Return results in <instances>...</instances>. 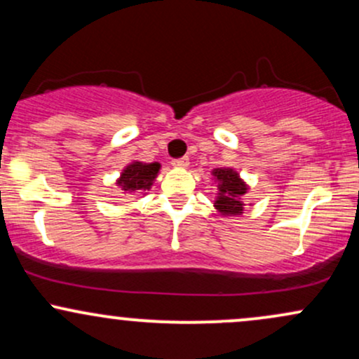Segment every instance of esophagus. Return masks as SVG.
I'll use <instances>...</instances> for the list:
<instances>
[{"label":"esophagus","mask_w":359,"mask_h":359,"mask_svg":"<svg viewBox=\"0 0 359 359\" xmlns=\"http://www.w3.org/2000/svg\"><path fill=\"white\" fill-rule=\"evenodd\" d=\"M172 165L177 167V168H187L189 167V158H187V156H182V158L172 160Z\"/></svg>","instance_id":"esophagus-1"}]
</instances>
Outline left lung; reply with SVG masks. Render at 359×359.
Returning a JSON list of instances; mask_svg holds the SVG:
<instances>
[{"mask_svg":"<svg viewBox=\"0 0 359 359\" xmlns=\"http://www.w3.org/2000/svg\"><path fill=\"white\" fill-rule=\"evenodd\" d=\"M214 184L217 187V196L214 208L221 216H241L245 211L243 196L248 192V184L241 179L234 168L221 167L211 172Z\"/></svg>","mask_w":359,"mask_h":359,"instance_id":"1","label":"left lung"}]
</instances>
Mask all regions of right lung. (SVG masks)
<instances>
[{"label": "right lung", "mask_w": 359, "mask_h": 359, "mask_svg": "<svg viewBox=\"0 0 359 359\" xmlns=\"http://www.w3.org/2000/svg\"><path fill=\"white\" fill-rule=\"evenodd\" d=\"M160 172V163L151 162V163H143L138 160H133L131 163L123 168L121 175L116 180L118 187L125 194L131 192H147L150 191L151 185H154L156 175Z\"/></svg>", "instance_id": "add662e5"}]
</instances>
